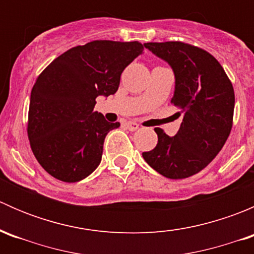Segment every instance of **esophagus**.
Returning a JSON list of instances; mask_svg holds the SVG:
<instances>
[{
	"label": "esophagus",
	"mask_w": 254,
	"mask_h": 254,
	"mask_svg": "<svg viewBox=\"0 0 254 254\" xmlns=\"http://www.w3.org/2000/svg\"><path fill=\"white\" fill-rule=\"evenodd\" d=\"M125 127L127 130H130V131H135V130L139 129V124L135 122H127L125 123Z\"/></svg>",
	"instance_id": "esophagus-1"
}]
</instances>
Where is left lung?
<instances>
[{
	"label": "left lung",
	"mask_w": 254,
	"mask_h": 254,
	"mask_svg": "<svg viewBox=\"0 0 254 254\" xmlns=\"http://www.w3.org/2000/svg\"><path fill=\"white\" fill-rule=\"evenodd\" d=\"M167 61L176 77L171 103L183 115L175 136L156 127L158 141L142 157L160 175L182 179L200 172L221 151L232 129L235 92L219 61L204 49L182 42L146 43Z\"/></svg>",
	"instance_id": "left-lung-1"
}]
</instances>
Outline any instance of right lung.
<instances>
[{
    "instance_id": "right-lung-1",
    "label": "right lung",
    "mask_w": 254,
    "mask_h": 254,
    "mask_svg": "<svg viewBox=\"0 0 254 254\" xmlns=\"http://www.w3.org/2000/svg\"><path fill=\"white\" fill-rule=\"evenodd\" d=\"M142 51L139 42L93 40L61 54L38 76L27 132L49 175L75 183L98 167L104 139L120 123L94 112L96 98L118 91L122 72Z\"/></svg>"
}]
</instances>
